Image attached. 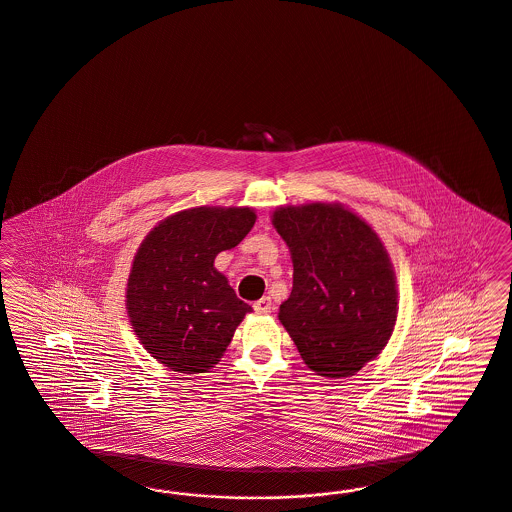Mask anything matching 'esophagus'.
Here are the masks:
<instances>
[{
  "label": "esophagus",
  "instance_id": "esophagus-1",
  "mask_svg": "<svg viewBox=\"0 0 512 512\" xmlns=\"http://www.w3.org/2000/svg\"><path fill=\"white\" fill-rule=\"evenodd\" d=\"M253 310H255L257 314H270V312L274 310V304H272L270 297H263V299L257 300V302L253 304Z\"/></svg>",
  "mask_w": 512,
  "mask_h": 512
}]
</instances>
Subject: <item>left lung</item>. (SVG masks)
Returning <instances> with one entry per match:
<instances>
[{"label": "left lung", "mask_w": 512, "mask_h": 512, "mask_svg": "<svg viewBox=\"0 0 512 512\" xmlns=\"http://www.w3.org/2000/svg\"><path fill=\"white\" fill-rule=\"evenodd\" d=\"M272 223L293 259V289L278 318L312 371L352 376L388 344L397 319L386 249L336 204L280 208Z\"/></svg>", "instance_id": "obj_1"}]
</instances>
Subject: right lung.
Wrapping results in <instances>:
<instances>
[{
	"mask_svg": "<svg viewBox=\"0 0 512 512\" xmlns=\"http://www.w3.org/2000/svg\"><path fill=\"white\" fill-rule=\"evenodd\" d=\"M253 225L249 208H193L164 219L143 240L126 308L141 344L162 365L206 372L227 350L251 306L236 297L213 261Z\"/></svg>",
	"mask_w": 512,
	"mask_h": 512,
	"instance_id": "add662e5",
	"label": "right lung"
}]
</instances>
